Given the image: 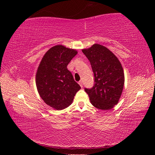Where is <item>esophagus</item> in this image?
Wrapping results in <instances>:
<instances>
[{"mask_svg": "<svg viewBox=\"0 0 155 155\" xmlns=\"http://www.w3.org/2000/svg\"><path fill=\"white\" fill-rule=\"evenodd\" d=\"M78 84H80V86H81V87H83V81H80L79 82H78Z\"/></svg>", "mask_w": 155, "mask_h": 155, "instance_id": "obj_1", "label": "esophagus"}]
</instances>
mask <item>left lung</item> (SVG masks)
Wrapping results in <instances>:
<instances>
[{"label":"left lung","mask_w":155,"mask_h":155,"mask_svg":"<svg viewBox=\"0 0 155 155\" xmlns=\"http://www.w3.org/2000/svg\"><path fill=\"white\" fill-rule=\"evenodd\" d=\"M90 61L94 84L85 88L91 104L101 110H109L117 104L123 93L124 74L118 58L109 49L99 44L82 50Z\"/></svg>","instance_id":"8db88e82"}]
</instances>
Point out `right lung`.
<instances>
[{"label":"right lung","instance_id":"1","mask_svg":"<svg viewBox=\"0 0 155 155\" xmlns=\"http://www.w3.org/2000/svg\"><path fill=\"white\" fill-rule=\"evenodd\" d=\"M75 49L56 45L46 52L36 74L38 93L45 103L56 110H62L72 104L81 89L67 65L77 54Z\"/></svg>","mask_w":155,"mask_h":155}]
</instances>
